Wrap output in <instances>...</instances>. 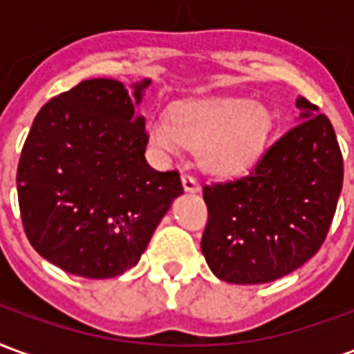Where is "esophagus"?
I'll return each mask as SVG.
<instances>
[{"mask_svg": "<svg viewBox=\"0 0 354 354\" xmlns=\"http://www.w3.org/2000/svg\"><path fill=\"white\" fill-rule=\"evenodd\" d=\"M182 185H184V189L187 193H197L201 189L199 182H197L192 174H184V176H182Z\"/></svg>", "mask_w": 354, "mask_h": 354, "instance_id": "obj_1", "label": "esophagus"}]
</instances>
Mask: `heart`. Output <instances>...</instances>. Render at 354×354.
Segmentation results:
<instances>
[{
    "label": "heart",
    "instance_id": "b5f03b06",
    "mask_svg": "<svg viewBox=\"0 0 354 354\" xmlns=\"http://www.w3.org/2000/svg\"><path fill=\"white\" fill-rule=\"evenodd\" d=\"M271 127L273 117L266 104L216 98L178 106L170 111V123L149 119L147 138L162 155H178L182 146L199 149L205 169L231 176L260 159Z\"/></svg>",
    "mask_w": 354,
    "mask_h": 354
}]
</instances>
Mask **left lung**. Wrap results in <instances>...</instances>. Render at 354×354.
<instances>
[{
  "instance_id": "8db88e82",
  "label": "left lung",
  "mask_w": 354,
  "mask_h": 354,
  "mask_svg": "<svg viewBox=\"0 0 354 354\" xmlns=\"http://www.w3.org/2000/svg\"><path fill=\"white\" fill-rule=\"evenodd\" d=\"M299 123L267 149L246 176L203 187L208 208L201 250L231 284L281 279L324 243L343 185L334 127L299 96Z\"/></svg>"
}]
</instances>
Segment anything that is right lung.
<instances>
[{"label":"right lung","mask_w":354,"mask_h":354,"mask_svg":"<svg viewBox=\"0 0 354 354\" xmlns=\"http://www.w3.org/2000/svg\"><path fill=\"white\" fill-rule=\"evenodd\" d=\"M151 81H81L35 115L17 170L30 245L66 273L109 279L138 263L172 201L176 170L146 161L147 132L134 108Z\"/></svg>","instance_id":"right-lung-1"}]
</instances>
